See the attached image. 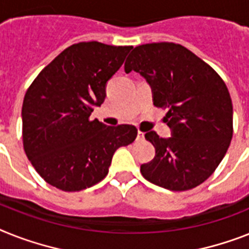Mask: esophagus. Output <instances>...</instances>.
Segmentation results:
<instances>
[{"label":"esophagus","mask_w":249,"mask_h":249,"mask_svg":"<svg viewBox=\"0 0 249 249\" xmlns=\"http://www.w3.org/2000/svg\"><path fill=\"white\" fill-rule=\"evenodd\" d=\"M143 139H145V133L139 131V132H137V141H142Z\"/></svg>","instance_id":"esophagus-1"}]
</instances>
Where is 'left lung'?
<instances>
[{"mask_svg": "<svg viewBox=\"0 0 249 249\" xmlns=\"http://www.w3.org/2000/svg\"><path fill=\"white\" fill-rule=\"evenodd\" d=\"M153 88L173 136L146 132L155 158L141 165L151 183L170 191L200 186L215 172L233 137V104L219 73L186 47L160 42L135 47L124 63Z\"/></svg>", "mask_w": 249, "mask_h": 249, "instance_id": "1", "label": "left lung"}]
</instances>
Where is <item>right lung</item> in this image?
Wrapping results in <instances>:
<instances>
[{
  "instance_id": "right-lung-1",
  "label": "right lung",
  "mask_w": 249,
  "mask_h": 249,
  "mask_svg": "<svg viewBox=\"0 0 249 249\" xmlns=\"http://www.w3.org/2000/svg\"><path fill=\"white\" fill-rule=\"evenodd\" d=\"M132 47L99 42L72 44L39 72L22 103V145L47 183L76 192L99 183L113 154L132 143L137 128L90 120L106 99L107 81Z\"/></svg>"
}]
</instances>
